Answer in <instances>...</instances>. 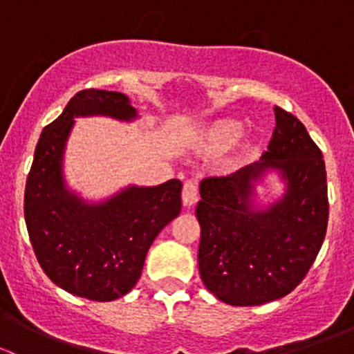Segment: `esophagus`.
Returning <instances> with one entry per match:
<instances>
[{
    "mask_svg": "<svg viewBox=\"0 0 354 354\" xmlns=\"http://www.w3.org/2000/svg\"><path fill=\"white\" fill-rule=\"evenodd\" d=\"M181 198H183L185 207H192L198 202V188L194 181H185Z\"/></svg>",
    "mask_w": 354,
    "mask_h": 354,
    "instance_id": "obj_1",
    "label": "esophagus"
}]
</instances>
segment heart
I'll return each mask as SVG.
<instances>
[{
  "label": "heart",
  "mask_w": 354,
  "mask_h": 354,
  "mask_svg": "<svg viewBox=\"0 0 354 354\" xmlns=\"http://www.w3.org/2000/svg\"><path fill=\"white\" fill-rule=\"evenodd\" d=\"M241 130H243V123H241L240 120H234V118H224V120L214 121V123H210L209 127L200 133L197 140V149L205 156L219 154L221 151L230 147V145L240 137ZM255 152L257 138H245V140L238 145L236 151L227 157L226 166H238V164H241L243 160L248 159V157H252Z\"/></svg>",
  "instance_id": "heart-1"
}]
</instances>
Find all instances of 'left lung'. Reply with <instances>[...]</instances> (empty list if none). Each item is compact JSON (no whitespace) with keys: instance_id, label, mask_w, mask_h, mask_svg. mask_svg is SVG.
<instances>
[{"instance_id":"8db88e82","label":"left lung","mask_w":354,"mask_h":354,"mask_svg":"<svg viewBox=\"0 0 354 354\" xmlns=\"http://www.w3.org/2000/svg\"><path fill=\"white\" fill-rule=\"evenodd\" d=\"M276 128L259 162L200 183L198 270L221 301L253 306L298 286L315 262L329 219L326 162L305 124L274 108ZM276 170L285 195L260 209L254 185Z\"/></svg>"}]
</instances>
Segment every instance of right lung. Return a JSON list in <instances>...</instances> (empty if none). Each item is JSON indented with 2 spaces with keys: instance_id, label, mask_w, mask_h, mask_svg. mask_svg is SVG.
<instances>
[{
  "instance_id": "add662e5",
  "label": "right lung",
  "mask_w": 354,
  "mask_h": 354,
  "mask_svg": "<svg viewBox=\"0 0 354 354\" xmlns=\"http://www.w3.org/2000/svg\"><path fill=\"white\" fill-rule=\"evenodd\" d=\"M131 121L137 109L121 92L85 88L42 130L27 176L25 224L39 266L62 289L113 301L137 284L152 241L181 210V181L128 187L99 203L70 192L63 154L78 116Z\"/></svg>"
}]
</instances>
